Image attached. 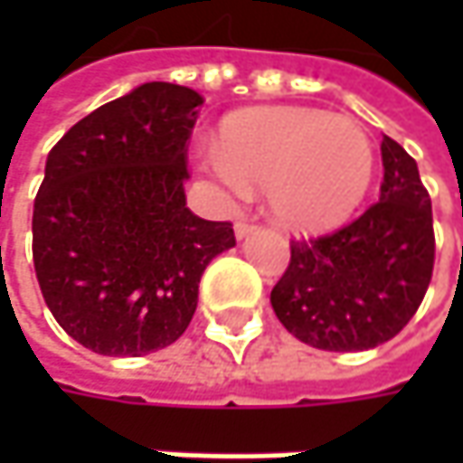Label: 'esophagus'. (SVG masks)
Here are the masks:
<instances>
[{
    "label": "esophagus",
    "mask_w": 463,
    "mask_h": 463,
    "mask_svg": "<svg viewBox=\"0 0 463 463\" xmlns=\"http://www.w3.org/2000/svg\"><path fill=\"white\" fill-rule=\"evenodd\" d=\"M252 232H258V226H255V223H247V222L234 223V234H237V240H244V237H250Z\"/></svg>",
    "instance_id": "esophagus-1"
}]
</instances>
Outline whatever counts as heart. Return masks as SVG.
<instances>
[{
  "label": "heart",
  "instance_id": "heart-1",
  "mask_svg": "<svg viewBox=\"0 0 463 463\" xmlns=\"http://www.w3.org/2000/svg\"><path fill=\"white\" fill-rule=\"evenodd\" d=\"M211 183L229 195L265 187L283 229L319 234L345 223L373 180V149L350 118L268 105L229 116L216 136Z\"/></svg>",
  "mask_w": 463,
  "mask_h": 463
}]
</instances>
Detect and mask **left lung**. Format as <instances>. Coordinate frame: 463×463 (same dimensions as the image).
<instances>
[{
  "mask_svg": "<svg viewBox=\"0 0 463 463\" xmlns=\"http://www.w3.org/2000/svg\"><path fill=\"white\" fill-rule=\"evenodd\" d=\"M379 203L340 232L291 241V262L270 304L301 343L355 353L392 340L418 311L433 276L430 195L418 162L382 138Z\"/></svg>",
  "mask_w": 463,
  "mask_h": 463,
  "instance_id": "8db88e82",
  "label": "left lung"
}]
</instances>
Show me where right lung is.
<instances>
[{
    "mask_svg": "<svg viewBox=\"0 0 463 463\" xmlns=\"http://www.w3.org/2000/svg\"><path fill=\"white\" fill-rule=\"evenodd\" d=\"M203 98L146 81L74 123L45 159L33 262L61 329L99 355L172 345L198 307L205 265L232 250L229 222L185 201L187 138Z\"/></svg>",
    "mask_w": 463,
    "mask_h": 463,
    "instance_id": "1",
    "label": "right lung"
}]
</instances>
